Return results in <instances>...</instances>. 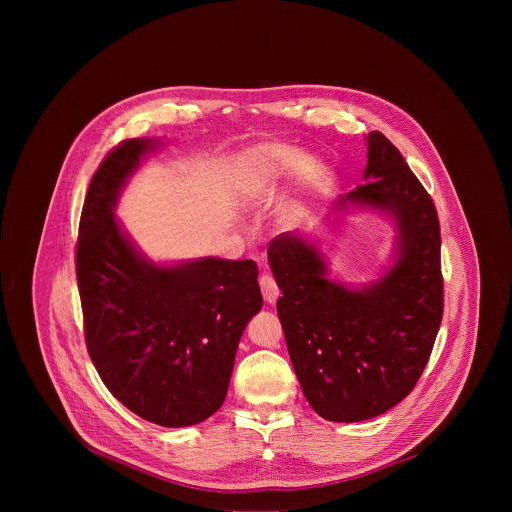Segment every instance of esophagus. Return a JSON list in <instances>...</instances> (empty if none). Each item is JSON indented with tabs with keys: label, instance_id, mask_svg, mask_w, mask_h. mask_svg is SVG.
I'll list each match as a JSON object with an SVG mask.
<instances>
[{
	"label": "esophagus",
	"instance_id": "34e87169",
	"mask_svg": "<svg viewBox=\"0 0 512 512\" xmlns=\"http://www.w3.org/2000/svg\"><path fill=\"white\" fill-rule=\"evenodd\" d=\"M259 287H261V294H263V300L267 304H275L277 298H279V287L275 283V279L269 275V273H263L259 277Z\"/></svg>",
	"mask_w": 512,
	"mask_h": 512
}]
</instances>
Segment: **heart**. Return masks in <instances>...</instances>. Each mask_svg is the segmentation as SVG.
I'll return each mask as SVG.
<instances>
[{"mask_svg": "<svg viewBox=\"0 0 512 512\" xmlns=\"http://www.w3.org/2000/svg\"><path fill=\"white\" fill-rule=\"evenodd\" d=\"M312 170V158L291 145L263 143L255 145L237 162V184L253 204H265L283 194V190L306 178Z\"/></svg>", "mask_w": 512, "mask_h": 512, "instance_id": "1", "label": "heart"}]
</instances>
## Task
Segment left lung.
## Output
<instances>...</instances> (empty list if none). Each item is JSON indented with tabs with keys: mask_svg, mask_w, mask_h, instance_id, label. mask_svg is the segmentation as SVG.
Wrapping results in <instances>:
<instances>
[{
	"mask_svg": "<svg viewBox=\"0 0 512 512\" xmlns=\"http://www.w3.org/2000/svg\"><path fill=\"white\" fill-rule=\"evenodd\" d=\"M367 148L364 184L340 196L334 212L367 208L393 223L381 277L360 287L332 281L316 235H279L267 251L296 377L312 409L338 423L373 419L411 393L444 312L433 200L383 133H369ZM324 225L332 231L338 216Z\"/></svg>",
	"mask_w": 512,
	"mask_h": 512,
	"instance_id": "1",
	"label": "left lung"
}]
</instances>
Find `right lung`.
<instances>
[{
	"label": "right lung",
	"mask_w": 512,
	"mask_h": 512,
	"mask_svg": "<svg viewBox=\"0 0 512 512\" xmlns=\"http://www.w3.org/2000/svg\"><path fill=\"white\" fill-rule=\"evenodd\" d=\"M156 137L119 143L95 172L79 225L77 279L91 360L129 411L188 427L221 409L235 354L261 310L255 261L156 263L123 231L115 206Z\"/></svg>",
	"instance_id": "1"
}]
</instances>
